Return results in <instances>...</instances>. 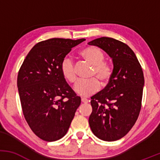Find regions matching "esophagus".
<instances>
[{
    "mask_svg": "<svg viewBox=\"0 0 160 160\" xmlns=\"http://www.w3.org/2000/svg\"><path fill=\"white\" fill-rule=\"evenodd\" d=\"M81 101H82V103H88V102H89V100L86 98H82Z\"/></svg>",
    "mask_w": 160,
    "mask_h": 160,
    "instance_id": "obj_1",
    "label": "esophagus"
}]
</instances>
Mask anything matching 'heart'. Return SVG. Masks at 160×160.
Returning <instances> with one entry per match:
<instances>
[{"label": "heart", "instance_id": "1", "mask_svg": "<svg viewBox=\"0 0 160 160\" xmlns=\"http://www.w3.org/2000/svg\"><path fill=\"white\" fill-rule=\"evenodd\" d=\"M80 56L93 67L92 76L100 80L102 84H105L111 78L112 71L111 67L104 62V56L100 49L94 47H88L80 52ZM60 70L63 78L67 81L73 83L76 81V73L72 59L65 57L62 61ZM100 89V82L96 78L90 80H80L74 86L75 92L82 96L89 95L97 92Z\"/></svg>", "mask_w": 160, "mask_h": 160}]
</instances>
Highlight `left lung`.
I'll list each match as a JSON object with an SVG mask.
<instances>
[{"label": "left lung", "mask_w": 160, "mask_h": 160, "mask_svg": "<svg viewBox=\"0 0 160 160\" xmlns=\"http://www.w3.org/2000/svg\"><path fill=\"white\" fill-rule=\"evenodd\" d=\"M88 44L103 49L113 65L108 85L91 97L89 126L101 140H119L132 128L140 113L144 86L142 68L132 49L120 40L102 37Z\"/></svg>", "instance_id": "1"}]
</instances>
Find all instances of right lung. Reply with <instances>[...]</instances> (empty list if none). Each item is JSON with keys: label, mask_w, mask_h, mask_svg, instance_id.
Returning <instances> with one entry per match:
<instances>
[{"label": "right lung", "mask_w": 160, "mask_h": 160, "mask_svg": "<svg viewBox=\"0 0 160 160\" xmlns=\"http://www.w3.org/2000/svg\"><path fill=\"white\" fill-rule=\"evenodd\" d=\"M85 39L52 38L37 43L20 68L17 86L23 114L38 137L59 140L67 133L81 102L63 78L62 61Z\"/></svg>", "instance_id": "add662e5"}]
</instances>
